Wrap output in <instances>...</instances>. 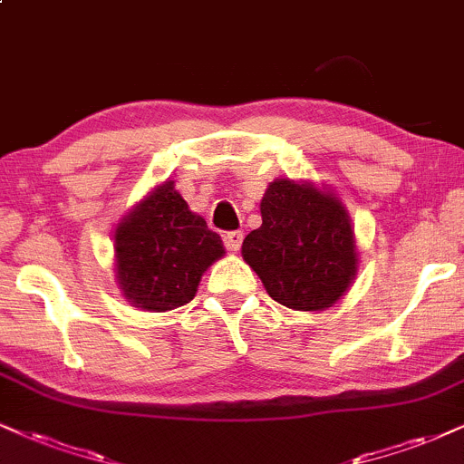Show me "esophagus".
I'll return each instance as SVG.
<instances>
[{
    "label": "esophagus",
    "instance_id": "34e87169",
    "mask_svg": "<svg viewBox=\"0 0 464 464\" xmlns=\"http://www.w3.org/2000/svg\"><path fill=\"white\" fill-rule=\"evenodd\" d=\"M223 243H226V247L230 251H238L243 245V232H238V230L227 232L226 237H223Z\"/></svg>",
    "mask_w": 464,
    "mask_h": 464
}]
</instances>
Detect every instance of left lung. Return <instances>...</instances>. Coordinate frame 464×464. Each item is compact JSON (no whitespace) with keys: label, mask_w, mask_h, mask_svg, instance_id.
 I'll list each match as a JSON object with an SVG mask.
<instances>
[{"label":"left lung","mask_w":464,"mask_h":464,"mask_svg":"<svg viewBox=\"0 0 464 464\" xmlns=\"http://www.w3.org/2000/svg\"><path fill=\"white\" fill-rule=\"evenodd\" d=\"M262 226L245 237L243 260L266 293L296 312L334 307L359 271V251L346 206L334 188L310 180L268 182Z\"/></svg>","instance_id":"8db88e82"}]
</instances>
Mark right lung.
Here are the masks:
<instances>
[{
	"label": "right lung",
	"instance_id": "1",
	"mask_svg": "<svg viewBox=\"0 0 464 464\" xmlns=\"http://www.w3.org/2000/svg\"><path fill=\"white\" fill-rule=\"evenodd\" d=\"M226 256L219 234L165 180L140 199L113 230L120 295L144 312H169L196 296L206 268Z\"/></svg>",
	"mask_w": 464,
	"mask_h": 464
}]
</instances>
